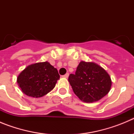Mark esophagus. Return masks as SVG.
<instances>
[{
  "mask_svg": "<svg viewBox=\"0 0 134 134\" xmlns=\"http://www.w3.org/2000/svg\"><path fill=\"white\" fill-rule=\"evenodd\" d=\"M68 76H69V74L68 73H66V74H64V75L63 76L64 78H66V79H67V78L68 77Z\"/></svg>",
  "mask_w": 134,
  "mask_h": 134,
  "instance_id": "obj_1",
  "label": "esophagus"
}]
</instances>
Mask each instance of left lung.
<instances>
[{"label": "left lung", "mask_w": 134, "mask_h": 134, "mask_svg": "<svg viewBox=\"0 0 134 134\" xmlns=\"http://www.w3.org/2000/svg\"><path fill=\"white\" fill-rule=\"evenodd\" d=\"M74 94L83 102L93 103L108 94L111 80L108 73L94 62L82 61L75 74L68 77Z\"/></svg>", "instance_id": "8db88e82"}]
</instances>
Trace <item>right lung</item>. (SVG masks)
Returning a JSON list of instances; mask_svg holds the SVG:
<instances>
[{
  "label": "right lung",
  "instance_id": "add662e5",
  "mask_svg": "<svg viewBox=\"0 0 134 134\" xmlns=\"http://www.w3.org/2000/svg\"><path fill=\"white\" fill-rule=\"evenodd\" d=\"M59 79L58 70L48 62H44L26 67L18 76L16 81L24 94L38 98L50 92Z\"/></svg>",
  "mask_w": 134,
  "mask_h": 134
}]
</instances>
